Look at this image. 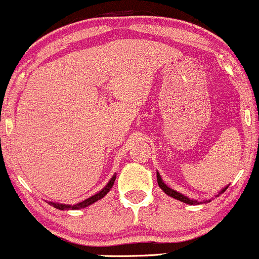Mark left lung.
Wrapping results in <instances>:
<instances>
[{"label": "left lung", "instance_id": "8db88e82", "mask_svg": "<svg viewBox=\"0 0 259 259\" xmlns=\"http://www.w3.org/2000/svg\"><path fill=\"white\" fill-rule=\"evenodd\" d=\"M157 181H158V185H159L160 189H162L163 191H164L165 194H167L168 196H170V197L175 198V200H179V201H181V202H184V203L191 204V206H192V204L203 203V202H198V201H196V200H191V198H189V197H187V196H184L183 194H180V192L175 191L174 189H170V187H169L168 185H165L164 181H163L162 178H160V175H159L158 171H157ZM228 186H229V185H228ZM228 186H225L224 189H222L221 191H219L218 194L215 195V197H218V196H221V195L223 194V192H224L225 190L228 189ZM204 202H210V200H206Z\"/></svg>", "mask_w": 259, "mask_h": 259}]
</instances>
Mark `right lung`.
Segmentation results:
<instances>
[{"label":"right lung","instance_id":"obj_1","mask_svg":"<svg viewBox=\"0 0 259 259\" xmlns=\"http://www.w3.org/2000/svg\"><path fill=\"white\" fill-rule=\"evenodd\" d=\"M115 175L114 174L113 177L111 178V180L108 181V184L103 187L101 191L97 192V194H95L94 196H91V197L86 198V200H84L82 202H79V203L74 204V206H72V204H63V203H57V202H49V204H51V206H53L55 208H57V209H61V210H69V209H81V208H85V207H89L90 204L95 203V202H97L99 200H101V198H103L105 196L108 194L109 190L112 189L113 184H114L115 181Z\"/></svg>","mask_w":259,"mask_h":259}]
</instances>
